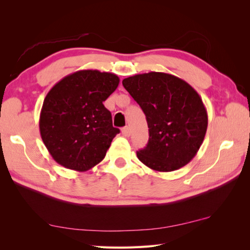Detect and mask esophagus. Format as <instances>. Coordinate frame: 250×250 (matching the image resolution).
I'll use <instances>...</instances> for the list:
<instances>
[{"mask_svg":"<svg viewBox=\"0 0 250 250\" xmlns=\"http://www.w3.org/2000/svg\"><path fill=\"white\" fill-rule=\"evenodd\" d=\"M121 132H122V135L125 137H129L131 134V129L129 128V126H125V128H122Z\"/></svg>","mask_w":250,"mask_h":250,"instance_id":"esophagus-1","label":"esophagus"}]
</instances>
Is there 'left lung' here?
I'll list each match as a JSON object with an SVG mask.
<instances>
[{
    "mask_svg": "<svg viewBox=\"0 0 250 250\" xmlns=\"http://www.w3.org/2000/svg\"><path fill=\"white\" fill-rule=\"evenodd\" d=\"M146 116L149 140L136 152L157 172H172L188 164L199 151L207 130V111L199 93L184 79L149 72L122 81Z\"/></svg>",
    "mask_w": 250,
    "mask_h": 250,
    "instance_id": "left-lung-1",
    "label": "left lung"
}]
</instances>
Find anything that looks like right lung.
<instances>
[{
  "instance_id": "add662e5",
  "label": "right lung",
  "mask_w": 250,
  "mask_h": 250,
  "mask_svg": "<svg viewBox=\"0 0 250 250\" xmlns=\"http://www.w3.org/2000/svg\"><path fill=\"white\" fill-rule=\"evenodd\" d=\"M113 73L82 70L63 77L47 93L40 115L42 140L60 166L86 172L103 160L114 128L104 101L119 84Z\"/></svg>"
}]
</instances>
